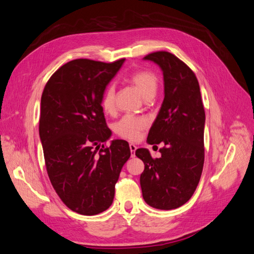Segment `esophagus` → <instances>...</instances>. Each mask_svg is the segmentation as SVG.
<instances>
[{
	"label": "esophagus",
	"instance_id": "34e87169",
	"mask_svg": "<svg viewBox=\"0 0 254 254\" xmlns=\"http://www.w3.org/2000/svg\"><path fill=\"white\" fill-rule=\"evenodd\" d=\"M129 147H130V152H131V157H135V150H136V146L134 144H129Z\"/></svg>",
	"mask_w": 254,
	"mask_h": 254
}]
</instances>
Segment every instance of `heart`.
<instances>
[{
    "mask_svg": "<svg viewBox=\"0 0 254 254\" xmlns=\"http://www.w3.org/2000/svg\"><path fill=\"white\" fill-rule=\"evenodd\" d=\"M129 81L140 91L142 96L147 99L155 96L158 89L157 76L149 71H139L130 75ZM102 108L106 113H113L115 110V87L110 84L105 90L102 97ZM148 126V120L144 117L127 114L114 126V130L124 139L135 141L141 136L143 130Z\"/></svg>",
    "mask_w": 254,
    "mask_h": 254,
    "instance_id": "b5f03b06",
    "label": "heart"
}]
</instances>
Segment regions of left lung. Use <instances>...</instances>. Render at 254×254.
<instances>
[{"instance_id":"1","label":"left lung","mask_w":254,"mask_h":254,"mask_svg":"<svg viewBox=\"0 0 254 254\" xmlns=\"http://www.w3.org/2000/svg\"><path fill=\"white\" fill-rule=\"evenodd\" d=\"M144 60L163 73L164 99L149 130L147 142H162L161 157L152 159L146 148L135 150L145 165L140 183L145 202L159 210H173L193 196L204 162L205 113L194 72L173 54L156 52Z\"/></svg>"}]
</instances>
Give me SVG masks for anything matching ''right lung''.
I'll use <instances>...</instances> for the list:
<instances>
[{"instance_id":"1","label":"right lung","mask_w":254,"mask_h":254,"mask_svg":"<svg viewBox=\"0 0 254 254\" xmlns=\"http://www.w3.org/2000/svg\"><path fill=\"white\" fill-rule=\"evenodd\" d=\"M125 59L111 64L75 59L54 73L41 96L39 135L45 166L63 202L81 215H96L112 204L128 142L110 139L102 97Z\"/></svg>"}]
</instances>
